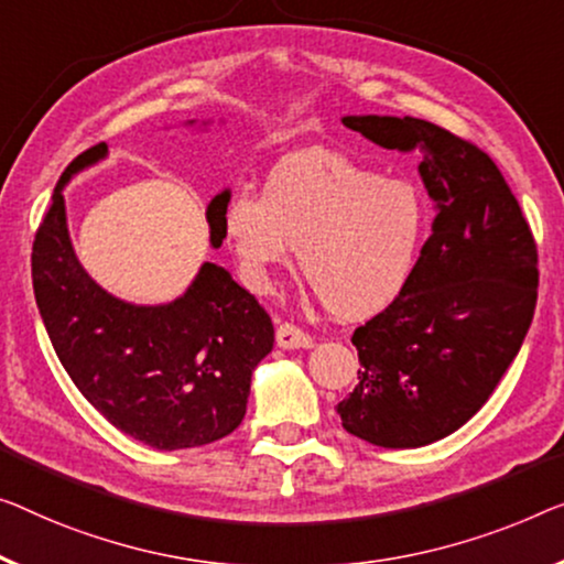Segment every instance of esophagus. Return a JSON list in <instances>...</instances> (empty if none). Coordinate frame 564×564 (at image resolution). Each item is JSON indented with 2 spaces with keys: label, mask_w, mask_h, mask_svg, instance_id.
<instances>
[{
  "label": "esophagus",
  "mask_w": 564,
  "mask_h": 564,
  "mask_svg": "<svg viewBox=\"0 0 564 564\" xmlns=\"http://www.w3.org/2000/svg\"><path fill=\"white\" fill-rule=\"evenodd\" d=\"M275 344L281 349H311L314 347V339L306 332H301L299 326L281 324L279 332H275Z\"/></svg>",
  "instance_id": "esophagus-1"
}]
</instances>
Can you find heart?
Returning <instances> with one entry per match:
<instances>
[{
  "label": "heart",
  "instance_id": "obj_1",
  "mask_svg": "<svg viewBox=\"0 0 564 564\" xmlns=\"http://www.w3.org/2000/svg\"><path fill=\"white\" fill-rule=\"evenodd\" d=\"M223 225L250 289L271 293L301 273L336 318L362 322L394 304L415 275L433 209L420 184L332 151L281 159L263 197L230 192Z\"/></svg>",
  "mask_w": 564,
  "mask_h": 564
}]
</instances>
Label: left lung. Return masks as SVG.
<instances>
[{
    "label": "left lung",
    "instance_id": "obj_1",
    "mask_svg": "<svg viewBox=\"0 0 564 564\" xmlns=\"http://www.w3.org/2000/svg\"><path fill=\"white\" fill-rule=\"evenodd\" d=\"M382 149L420 151L433 232L415 275L351 336L357 388L336 405L344 431L420 448L474 417L522 349L536 306V242L486 151L431 121L344 116Z\"/></svg>",
    "mask_w": 564,
    "mask_h": 564
}]
</instances>
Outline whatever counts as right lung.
Segmentation results:
<instances>
[{"label":"right lung","mask_w":564,"mask_h":564,"mask_svg":"<svg viewBox=\"0 0 564 564\" xmlns=\"http://www.w3.org/2000/svg\"><path fill=\"white\" fill-rule=\"evenodd\" d=\"M106 154L98 144L67 164L35 235L32 289L47 336L75 388L121 433L159 451L220 441L246 417L250 377L273 349L271 316L215 263L170 304H126L100 289L75 258L63 187ZM228 197L207 205L213 248Z\"/></svg>","instance_id":"add662e5"}]
</instances>
